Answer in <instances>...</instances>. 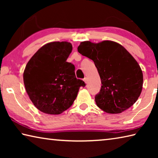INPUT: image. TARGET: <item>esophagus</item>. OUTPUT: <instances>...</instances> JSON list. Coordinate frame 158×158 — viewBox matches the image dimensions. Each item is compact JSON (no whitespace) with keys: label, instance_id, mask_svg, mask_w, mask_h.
<instances>
[{"label":"esophagus","instance_id":"obj_1","mask_svg":"<svg viewBox=\"0 0 158 158\" xmlns=\"http://www.w3.org/2000/svg\"><path fill=\"white\" fill-rule=\"evenodd\" d=\"M84 81L85 83V84H86V83H87V81H88V79H87L86 77H84Z\"/></svg>","mask_w":158,"mask_h":158}]
</instances>
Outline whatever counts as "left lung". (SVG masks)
<instances>
[{
  "label": "left lung",
  "instance_id": "1",
  "mask_svg": "<svg viewBox=\"0 0 158 158\" xmlns=\"http://www.w3.org/2000/svg\"><path fill=\"white\" fill-rule=\"evenodd\" d=\"M81 55L93 60L102 86L95 96L96 105L109 114H119L138 100L143 85V73L132 56L118 43L103 41L81 42Z\"/></svg>",
  "mask_w": 158,
  "mask_h": 158
}]
</instances>
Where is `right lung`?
Returning a JSON list of instances; mask_svg holds the SVG:
<instances>
[{
  "mask_svg": "<svg viewBox=\"0 0 158 158\" xmlns=\"http://www.w3.org/2000/svg\"><path fill=\"white\" fill-rule=\"evenodd\" d=\"M72 50L69 42H50L37 51L26 66V90L33 105L43 113H63L73 105L79 88L85 85L77 79L74 65L66 61Z\"/></svg>",
  "mask_w": 158,
  "mask_h": 158,
  "instance_id": "obj_1",
  "label": "right lung"
}]
</instances>
